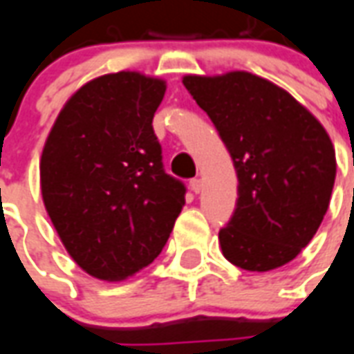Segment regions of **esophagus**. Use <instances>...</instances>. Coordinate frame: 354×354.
Here are the masks:
<instances>
[{"label": "esophagus", "mask_w": 354, "mask_h": 354, "mask_svg": "<svg viewBox=\"0 0 354 354\" xmlns=\"http://www.w3.org/2000/svg\"><path fill=\"white\" fill-rule=\"evenodd\" d=\"M189 185H191V191H193V193L198 194L200 191H202V180H200V178H193Z\"/></svg>", "instance_id": "esophagus-1"}]
</instances>
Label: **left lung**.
Here are the masks:
<instances>
[{
    "mask_svg": "<svg viewBox=\"0 0 354 354\" xmlns=\"http://www.w3.org/2000/svg\"><path fill=\"white\" fill-rule=\"evenodd\" d=\"M183 86L213 121L239 178L224 257L250 272L290 263L329 209L336 156L322 122L274 82L248 71L187 75Z\"/></svg>",
    "mask_w": 354,
    "mask_h": 354,
    "instance_id": "1",
    "label": "left lung"
}]
</instances>
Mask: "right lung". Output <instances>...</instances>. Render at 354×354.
Here are the masks:
<instances>
[{
	"label": "right lung",
	"instance_id": "add662e5",
	"mask_svg": "<svg viewBox=\"0 0 354 354\" xmlns=\"http://www.w3.org/2000/svg\"><path fill=\"white\" fill-rule=\"evenodd\" d=\"M165 80L138 71L97 77L58 113L40 160L41 198L80 268L122 281L149 266L185 205L167 174L152 119Z\"/></svg>",
	"mask_w": 354,
	"mask_h": 354
}]
</instances>
